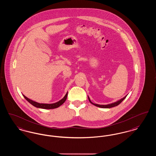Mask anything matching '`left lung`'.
<instances>
[{"label":"left lung","mask_w":156,"mask_h":156,"mask_svg":"<svg viewBox=\"0 0 156 156\" xmlns=\"http://www.w3.org/2000/svg\"><path fill=\"white\" fill-rule=\"evenodd\" d=\"M126 97H127V95L124 97V98H122L121 99H120L119 101H116V102H114V103L108 104V105H98V104H94V103H92V102L90 101V99H89V97H88V99H89V102H90L91 104H93L94 105H95V106H98V107L102 108H113V107H115V106H118V105L120 104V103H121V102H122V101H123L126 98Z\"/></svg>","instance_id":"8db88e82"}]
</instances>
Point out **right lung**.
<instances>
[{"instance_id":"obj_1","label":"right lung","mask_w":156,"mask_h":156,"mask_svg":"<svg viewBox=\"0 0 156 156\" xmlns=\"http://www.w3.org/2000/svg\"><path fill=\"white\" fill-rule=\"evenodd\" d=\"M67 95H68V92H67L66 95H65V97H64L62 99H61L58 102L54 103V104H40L36 102L35 101H33L32 100H31L30 99H29L28 98L24 96L23 95V97H24V98L30 103L32 105H33L34 106L36 107V108H42V109H55L57 108L58 107L60 106L61 105L64 104L65 102V101L67 99Z\"/></svg>"}]
</instances>
